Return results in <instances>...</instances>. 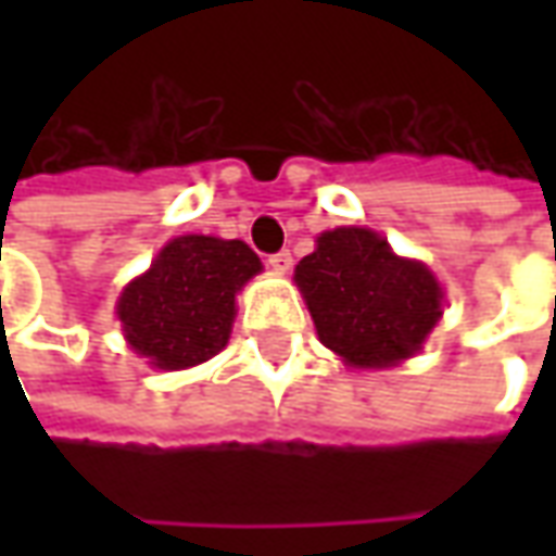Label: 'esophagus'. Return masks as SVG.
<instances>
[{"instance_id": "34e87169", "label": "esophagus", "mask_w": 556, "mask_h": 556, "mask_svg": "<svg viewBox=\"0 0 556 556\" xmlns=\"http://www.w3.org/2000/svg\"><path fill=\"white\" fill-rule=\"evenodd\" d=\"M291 262H294V258H291L289 250H279V253L267 255V265L274 267L277 274H286V270H289V267H291Z\"/></svg>"}]
</instances>
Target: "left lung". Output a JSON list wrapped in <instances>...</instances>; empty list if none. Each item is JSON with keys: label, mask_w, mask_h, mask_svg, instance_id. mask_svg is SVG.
<instances>
[{"label": "left lung", "mask_w": 556, "mask_h": 556, "mask_svg": "<svg viewBox=\"0 0 556 556\" xmlns=\"http://www.w3.org/2000/svg\"><path fill=\"white\" fill-rule=\"evenodd\" d=\"M318 339L351 366L405 361L441 318V286L429 267L399 258L369 229L325 231L294 270Z\"/></svg>", "instance_id": "obj_1"}]
</instances>
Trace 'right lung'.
Returning <instances> with one entry per match:
<instances>
[{
  "label": "right lung",
  "mask_w": 556,
  "mask_h": 556,
  "mask_svg": "<svg viewBox=\"0 0 556 556\" xmlns=\"http://www.w3.org/2000/svg\"><path fill=\"white\" fill-rule=\"evenodd\" d=\"M262 270L243 241L184 235L163 247L148 274L118 298L130 349L160 369L211 361L229 342L235 294Z\"/></svg>",
  "instance_id": "add662e5"
}]
</instances>
